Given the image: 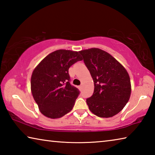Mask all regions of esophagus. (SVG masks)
<instances>
[{"label": "esophagus", "mask_w": 155, "mask_h": 155, "mask_svg": "<svg viewBox=\"0 0 155 155\" xmlns=\"http://www.w3.org/2000/svg\"><path fill=\"white\" fill-rule=\"evenodd\" d=\"M78 89H79V90H81V89H82V85L78 86Z\"/></svg>", "instance_id": "1"}]
</instances>
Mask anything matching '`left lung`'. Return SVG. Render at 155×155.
Returning a JSON list of instances; mask_svg holds the SVG:
<instances>
[{"label": "left lung", "mask_w": 155, "mask_h": 155, "mask_svg": "<svg viewBox=\"0 0 155 155\" xmlns=\"http://www.w3.org/2000/svg\"><path fill=\"white\" fill-rule=\"evenodd\" d=\"M94 84L93 95L86 100L89 109L100 117H111L121 111L130 98V77L124 67L103 50L79 51Z\"/></svg>", "instance_id": "1"}]
</instances>
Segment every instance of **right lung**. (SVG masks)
Returning a JSON list of instances; mask_svg holds the SVG:
<instances>
[{"mask_svg": "<svg viewBox=\"0 0 155 155\" xmlns=\"http://www.w3.org/2000/svg\"><path fill=\"white\" fill-rule=\"evenodd\" d=\"M83 60L79 52L57 50L48 54L33 71L31 90L40 112L49 118H59L72 109L79 94L70 85V67Z\"/></svg>", "mask_w": 155, "mask_h": 155, "instance_id": "right-lung-1", "label": "right lung"}]
</instances>
